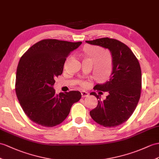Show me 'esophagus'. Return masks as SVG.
I'll list each match as a JSON object with an SVG mask.
<instances>
[{"label":"esophagus","instance_id":"obj_1","mask_svg":"<svg viewBox=\"0 0 159 159\" xmlns=\"http://www.w3.org/2000/svg\"><path fill=\"white\" fill-rule=\"evenodd\" d=\"M81 94H82V97H86V96H88V92H85V91H82L81 92Z\"/></svg>","mask_w":159,"mask_h":159}]
</instances>
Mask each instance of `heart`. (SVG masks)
I'll return each instance as SVG.
<instances>
[{
    "instance_id": "obj_1",
    "label": "heart",
    "mask_w": 159,
    "mask_h": 159,
    "mask_svg": "<svg viewBox=\"0 0 159 159\" xmlns=\"http://www.w3.org/2000/svg\"><path fill=\"white\" fill-rule=\"evenodd\" d=\"M90 56L92 57H94L96 56V50H92V52H90ZM83 86H84V84H83Z\"/></svg>"
}]
</instances>
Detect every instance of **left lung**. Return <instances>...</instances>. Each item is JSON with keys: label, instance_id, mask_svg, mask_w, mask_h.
Returning a JSON list of instances; mask_svg holds the SVG:
<instances>
[{"label": "left lung", "instance_id": "1", "mask_svg": "<svg viewBox=\"0 0 159 159\" xmlns=\"http://www.w3.org/2000/svg\"><path fill=\"white\" fill-rule=\"evenodd\" d=\"M88 44L109 50L112 57L110 80L98 84L94 90L107 92L108 96L100 100L99 95L91 92L98 100V105L90 112L95 122L104 127L122 124L133 114L140 98L142 72L139 61L131 49L121 42L109 38L86 41Z\"/></svg>", "mask_w": 159, "mask_h": 159}]
</instances>
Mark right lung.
<instances>
[{"instance_id": "add662e5", "label": "right lung", "mask_w": 159, "mask_h": 159, "mask_svg": "<svg viewBox=\"0 0 159 159\" xmlns=\"http://www.w3.org/2000/svg\"><path fill=\"white\" fill-rule=\"evenodd\" d=\"M82 42L46 39L27 50L19 62L15 92L25 115L36 124L52 127L67 118L72 105L82 97L79 91L61 92L53 88L62 74L66 58Z\"/></svg>"}]
</instances>
